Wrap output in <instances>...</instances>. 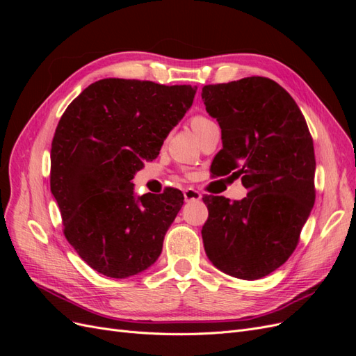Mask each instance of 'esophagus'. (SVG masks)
<instances>
[{
  "mask_svg": "<svg viewBox=\"0 0 356 356\" xmlns=\"http://www.w3.org/2000/svg\"><path fill=\"white\" fill-rule=\"evenodd\" d=\"M200 199H202V195L195 188H187L184 191V200L186 202H195V200H200Z\"/></svg>",
  "mask_w": 356,
  "mask_h": 356,
  "instance_id": "1",
  "label": "esophagus"
}]
</instances>
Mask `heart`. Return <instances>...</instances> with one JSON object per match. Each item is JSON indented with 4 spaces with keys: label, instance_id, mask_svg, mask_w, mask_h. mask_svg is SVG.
Segmentation results:
<instances>
[{
    "label": "heart",
    "instance_id": "obj_1",
    "mask_svg": "<svg viewBox=\"0 0 356 356\" xmlns=\"http://www.w3.org/2000/svg\"><path fill=\"white\" fill-rule=\"evenodd\" d=\"M209 122H211L209 118L203 117V115H196V117H193V120H191V127H193V131H196V129H199L200 126L207 124V123H209Z\"/></svg>",
    "mask_w": 356,
    "mask_h": 356
}]
</instances>
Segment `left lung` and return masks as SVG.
Segmentation results:
<instances>
[{"label":"left lung","mask_w":356,"mask_h":356,"mask_svg":"<svg viewBox=\"0 0 356 356\" xmlns=\"http://www.w3.org/2000/svg\"><path fill=\"white\" fill-rule=\"evenodd\" d=\"M202 99L221 127L215 172L241 178L248 188L234 202L204 196V252L221 272L255 281L294 252L314 208V141L296 101L270 79L204 86Z\"/></svg>","instance_id":"obj_1"}]
</instances>
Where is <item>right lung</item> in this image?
<instances>
[{
	"instance_id": "obj_1",
	"label": "right lung",
	"mask_w": 356,
	"mask_h": 356,
	"mask_svg": "<svg viewBox=\"0 0 356 356\" xmlns=\"http://www.w3.org/2000/svg\"><path fill=\"white\" fill-rule=\"evenodd\" d=\"M197 88L104 79L60 117L51 143L50 190L63 233L93 270L123 279L152 267L184 196H136L134 177L190 110Z\"/></svg>"
}]
</instances>
